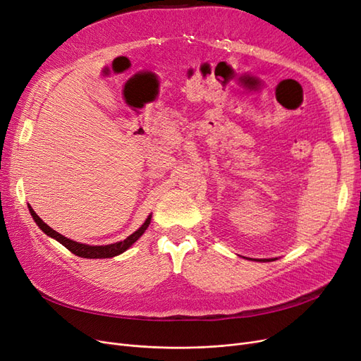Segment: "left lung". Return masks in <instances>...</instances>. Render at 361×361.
I'll return each mask as SVG.
<instances>
[{"label": "left lung", "mask_w": 361, "mask_h": 361, "mask_svg": "<svg viewBox=\"0 0 361 361\" xmlns=\"http://www.w3.org/2000/svg\"><path fill=\"white\" fill-rule=\"evenodd\" d=\"M244 259H247V257H244ZM251 260H256V262H271V260H276V257H274V259H251Z\"/></svg>", "instance_id": "left-lung-1"}]
</instances>
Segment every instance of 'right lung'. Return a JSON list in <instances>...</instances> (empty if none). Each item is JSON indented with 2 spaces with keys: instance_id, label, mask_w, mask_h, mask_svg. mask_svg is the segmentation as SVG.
I'll list each match as a JSON object with an SVG mask.
<instances>
[{
  "instance_id": "right-lung-1",
  "label": "right lung",
  "mask_w": 361,
  "mask_h": 361,
  "mask_svg": "<svg viewBox=\"0 0 361 361\" xmlns=\"http://www.w3.org/2000/svg\"><path fill=\"white\" fill-rule=\"evenodd\" d=\"M28 209H30L32 220L36 221V224L39 226V228L43 233L48 235L52 239H56V241H59L61 245H64L69 251H72L75 256H80L84 259H108V257H116L118 255L125 253V251L133 247L141 238V235L147 231V227L152 220V214H149L146 221L140 226V228H137L133 235H129L126 239H123V241H118L114 244H106V245H90V244L76 243V241H73V239L63 236L61 233L51 228L47 223H43L42 218L35 211H32V207L30 204H28Z\"/></svg>"
}]
</instances>
